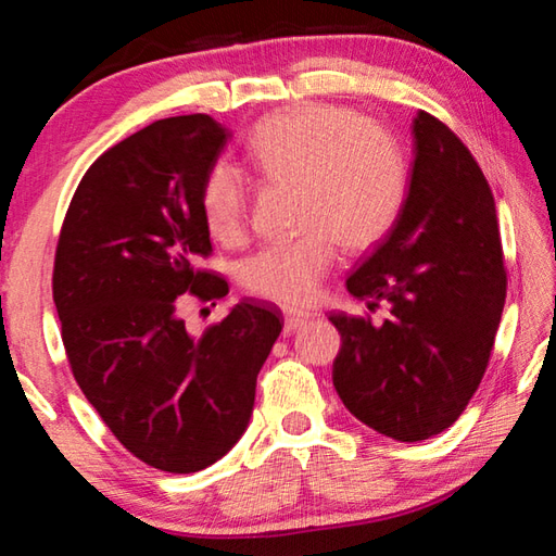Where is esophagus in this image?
Here are the masks:
<instances>
[{
    "mask_svg": "<svg viewBox=\"0 0 556 556\" xmlns=\"http://www.w3.org/2000/svg\"><path fill=\"white\" fill-rule=\"evenodd\" d=\"M306 321H308V318L301 316V314H287L285 316V333L289 336V333L301 331V328L306 326Z\"/></svg>",
    "mask_w": 556,
    "mask_h": 556,
    "instance_id": "1",
    "label": "esophagus"
}]
</instances>
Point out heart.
<instances>
[{"instance_id":"obj_1","label":"heart","mask_w":556,"mask_h":556,"mask_svg":"<svg viewBox=\"0 0 556 556\" xmlns=\"http://www.w3.org/2000/svg\"><path fill=\"white\" fill-rule=\"evenodd\" d=\"M248 159L275 181L299 184L296 240L269 244L242 267V285L279 306H306L336 262V242L368 250L402 208L407 162L397 139L351 108L306 102L260 119ZM201 213L218 240H235L248 215L238 168L215 164L201 186Z\"/></svg>"}]
</instances>
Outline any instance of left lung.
Returning <instances> with one entry per match:
<instances>
[{
	"instance_id": "left-lung-1",
	"label": "left lung",
	"mask_w": 556,
	"mask_h": 556,
	"mask_svg": "<svg viewBox=\"0 0 556 556\" xmlns=\"http://www.w3.org/2000/svg\"><path fill=\"white\" fill-rule=\"evenodd\" d=\"M402 208L348 277L355 299L390 318L331 314L341 333L333 388L363 425L394 441L448 429L481 384L505 304L495 201L481 166L444 122L417 112Z\"/></svg>"
}]
</instances>
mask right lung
Wrapping results in <instances>:
<instances>
[{"label":"right lung","instance_id":"add662e5","mask_svg":"<svg viewBox=\"0 0 556 556\" xmlns=\"http://www.w3.org/2000/svg\"><path fill=\"white\" fill-rule=\"evenodd\" d=\"M230 137L208 115H184L108 149L83 176L55 250L53 301L75 380L119 444L168 473L208 468L238 444L285 326L248 301L201 338L178 316V296L228 294V281L195 265L211 252L201 186Z\"/></svg>","mask_w":556,"mask_h":556}]
</instances>
